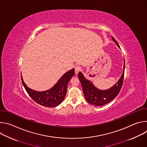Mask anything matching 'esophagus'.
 I'll list each match as a JSON object with an SVG mask.
<instances>
[{"instance_id": "34e87169", "label": "esophagus", "mask_w": 147, "mask_h": 147, "mask_svg": "<svg viewBox=\"0 0 147 147\" xmlns=\"http://www.w3.org/2000/svg\"><path fill=\"white\" fill-rule=\"evenodd\" d=\"M80 70H81V67H80V66H77L75 67V73H76V74H78V72H79Z\"/></svg>"}]
</instances>
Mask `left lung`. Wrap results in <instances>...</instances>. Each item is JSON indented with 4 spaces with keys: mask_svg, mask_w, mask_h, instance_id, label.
Returning <instances> with one entry per match:
<instances>
[{
    "mask_svg": "<svg viewBox=\"0 0 147 147\" xmlns=\"http://www.w3.org/2000/svg\"><path fill=\"white\" fill-rule=\"evenodd\" d=\"M112 39L118 48L120 49L117 41L113 36H112ZM124 69L125 60L124 59L123 70L120 79L115 85L107 90L98 89L93 84V83L91 81L85 77L81 71H80L78 73V77L81 82L83 92L87 101L94 106L100 107L109 103L116 97L123 85Z\"/></svg>",
    "mask_w": 147,
    "mask_h": 147,
    "instance_id": "left-lung-1",
    "label": "left lung"
}]
</instances>
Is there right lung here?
Wrapping results in <instances>:
<instances>
[{"label": "right lung", "mask_w": 147, "mask_h": 147, "mask_svg": "<svg viewBox=\"0 0 147 147\" xmlns=\"http://www.w3.org/2000/svg\"><path fill=\"white\" fill-rule=\"evenodd\" d=\"M74 74L73 68L63 75L51 88L44 91H38L29 88L23 81L22 76L21 77L27 92L35 102L42 106L52 108L58 106L63 100L66 95L68 83Z\"/></svg>", "instance_id": "1"}]
</instances>
